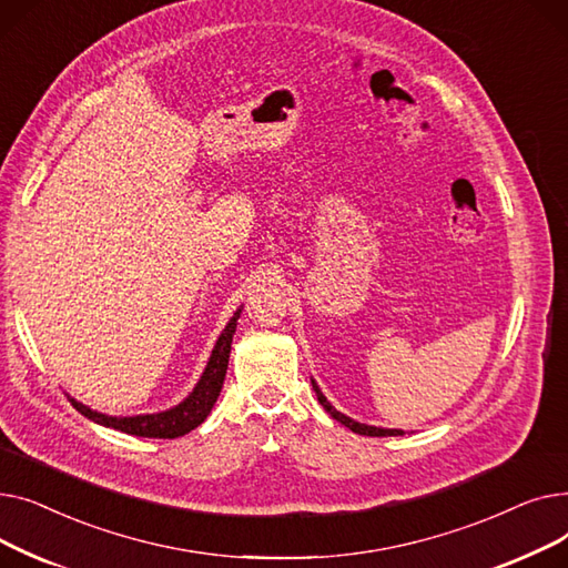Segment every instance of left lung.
Masks as SVG:
<instances>
[{
	"label": "left lung",
	"instance_id": "left-lung-1",
	"mask_svg": "<svg viewBox=\"0 0 568 568\" xmlns=\"http://www.w3.org/2000/svg\"><path fill=\"white\" fill-rule=\"evenodd\" d=\"M313 382V389H315V394H317V400H320V405L329 412L334 419L338 422V424H343L345 428H349L352 433H359V435H368V437H392V435H403V430H396V428H377V426H366V424H359V422H354V419H349V416H345L343 412H338L329 400L324 398V394L320 392V386L315 384V379H311Z\"/></svg>",
	"mask_w": 568,
	"mask_h": 568
}]
</instances>
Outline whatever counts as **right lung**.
<instances>
[{"instance_id": "add662e5", "label": "right lung", "mask_w": 568, "mask_h": 568, "mask_svg": "<svg viewBox=\"0 0 568 568\" xmlns=\"http://www.w3.org/2000/svg\"><path fill=\"white\" fill-rule=\"evenodd\" d=\"M239 313H242V308H236L234 317L227 322L223 334L219 336V341L212 349V356H209V362H206V368H204L200 382L195 384V389L189 394V398H184L179 405H174L165 412H156V414L108 416L103 412H97L92 407L78 403L75 398H69V400L82 416H87V419H92L94 424H101L105 428L122 430L126 435L174 439V437H182V435L191 433L206 419L223 389V379H225L227 362H230V345H232V336L236 332Z\"/></svg>"}]
</instances>
